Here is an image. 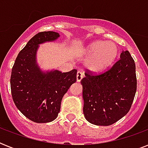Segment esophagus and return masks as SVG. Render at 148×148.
Masks as SVG:
<instances>
[{"label": "esophagus", "instance_id": "obj_1", "mask_svg": "<svg viewBox=\"0 0 148 148\" xmlns=\"http://www.w3.org/2000/svg\"><path fill=\"white\" fill-rule=\"evenodd\" d=\"M83 77H84L83 73L81 71H77V82H80V81L82 80Z\"/></svg>", "mask_w": 148, "mask_h": 148}]
</instances>
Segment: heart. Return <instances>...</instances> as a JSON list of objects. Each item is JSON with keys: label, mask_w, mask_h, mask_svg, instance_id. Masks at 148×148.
<instances>
[{"label": "heart", "mask_w": 148, "mask_h": 148, "mask_svg": "<svg viewBox=\"0 0 148 148\" xmlns=\"http://www.w3.org/2000/svg\"><path fill=\"white\" fill-rule=\"evenodd\" d=\"M119 53L118 46L113 41L95 40L82 49V53L88 56L84 61L87 69L92 72H101L110 67Z\"/></svg>", "instance_id": "obj_1"}]
</instances>
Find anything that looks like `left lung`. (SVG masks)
<instances>
[{
  "instance_id": "left-lung-1",
  "label": "left lung",
  "mask_w": 148,
  "mask_h": 148,
  "mask_svg": "<svg viewBox=\"0 0 148 148\" xmlns=\"http://www.w3.org/2000/svg\"><path fill=\"white\" fill-rule=\"evenodd\" d=\"M105 73L85 74L83 87V112L86 120L98 126L111 125L130 110L137 90L134 60L128 51Z\"/></svg>"
}]
</instances>
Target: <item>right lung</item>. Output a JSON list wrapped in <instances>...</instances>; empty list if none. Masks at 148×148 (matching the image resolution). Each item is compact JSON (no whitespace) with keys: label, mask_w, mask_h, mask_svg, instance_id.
<instances>
[{"label":"right lung","mask_w":148,"mask_h":148,"mask_svg":"<svg viewBox=\"0 0 148 148\" xmlns=\"http://www.w3.org/2000/svg\"><path fill=\"white\" fill-rule=\"evenodd\" d=\"M60 38L55 31L34 35L18 53L10 76L13 101L17 109L35 123H48L58 117L64 95L77 81V70L44 71L37 60L40 45Z\"/></svg>","instance_id":"right-lung-1"}]
</instances>
